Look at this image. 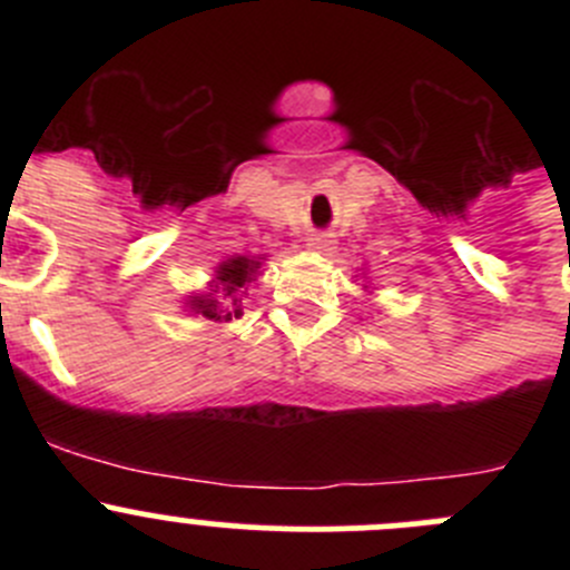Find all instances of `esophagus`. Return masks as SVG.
Segmentation results:
<instances>
[{
    "label": "esophagus",
    "instance_id": "1",
    "mask_svg": "<svg viewBox=\"0 0 570 570\" xmlns=\"http://www.w3.org/2000/svg\"><path fill=\"white\" fill-rule=\"evenodd\" d=\"M308 248L320 250V253H331L333 250V239L327 234H312L308 237Z\"/></svg>",
    "mask_w": 570,
    "mask_h": 570
}]
</instances>
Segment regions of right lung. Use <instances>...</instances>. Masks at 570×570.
<instances>
[{
	"label": "right lung",
	"mask_w": 570,
	"mask_h": 570,
	"mask_svg": "<svg viewBox=\"0 0 570 570\" xmlns=\"http://www.w3.org/2000/svg\"><path fill=\"white\" fill-rule=\"evenodd\" d=\"M256 267H258V262H253V258H245V256L228 258L226 264H220V267H217V284L220 286H215L212 292L223 289V295L232 297L234 308H220V303H217L215 297L200 295V297H193V301H189L193 312L200 314V317L217 320V322H223V320L228 322L232 317H239V314H243V308H239V297H234V295H237V292L248 284L253 269Z\"/></svg>",
	"instance_id": "1"
}]
</instances>
